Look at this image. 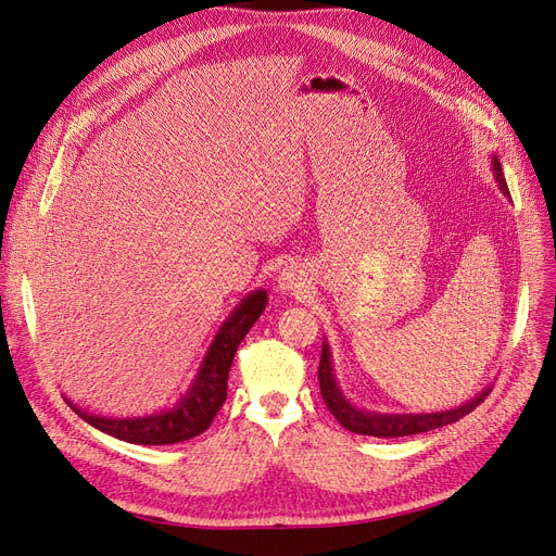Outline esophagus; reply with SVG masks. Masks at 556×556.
Segmentation results:
<instances>
[{"instance_id":"1","label":"esophagus","mask_w":556,"mask_h":556,"mask_svg":"<svg viewBox=\"0 0 556 556\" xmlns=\"http://www.w3.org/2000/svg\"><path fill=\"white\" fill-rule=\"evenodd\" d=\"M278 288H280L282 292L299 294L301 290L306 288V274L301 271L299 266H288V268H282V274L278 276Z\"/></svg>"}]
</instances>
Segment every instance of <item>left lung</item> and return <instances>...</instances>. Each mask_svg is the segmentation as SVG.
<instances>
[{"instance_id": "left-lung-1", "label": "left lung", "mask_w": 556, "mask_h": 556, "mask_svg": "<svg viewBox=\"0 0 556 556\" xmlns=\"http://www.w3.org/2000/svg\"><path fill=\"white\" fill-rule=\"evenodd\" d=\"M492 169L496 176V182L503 194L508 192L506 178H503L501 172V162L492 157ZM317 380H319V392H323V399L327 403V408L331 415L339 419V422L352 431V433H362V435H378V439H396V435H413V433H425L431 429H439L445 425L457 422L464 415L470 410H476L480 403L490 394V390H482L476 399L466 401L464 406L452 408L445 413H422V415H387V413H368L359 410L352 406V403L343 396L339 390V382L333 378V368H331V352L329 345L323 343V357H319V368H317Z\"/></svg>"}]
</instances>
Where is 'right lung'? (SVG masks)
<instances>
[{"label":"right lung","instance_id":"obj_1","mask_svg":"<svg viewBox=\"0 0 556 556\" xmlns=\"http://www.w3.org/2000/svg\"><path fill=\"white\" fill-rule=\"evenodd\" d=\"M264 306L266 292L257 290L248 294L241 304L233 308V313L223 323L220 331L215 333V339L206 352L204 362H201V368L188 394H185L172 410L121 419L90 415L76 408L70 399H66V403H70L72 410H76L78 417L86 419L94 429L134 445H172L190 441L201 431H206L217 410L223 408V403L227 399V378L233 355H237V350L250 327L257 323Z\"/></svg>","mask_w":556,"mask_h":556}]
</instances>
